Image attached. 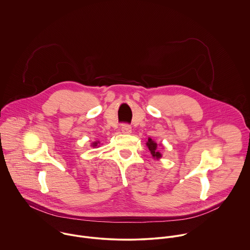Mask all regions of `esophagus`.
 <instances>
[{
  "mask_svg": "<svg viewBox=\"0 0 250 250\" xmlns=\"http://www.w3.org/2000/svg\"><path fill=\"white\" fill-rule=\"evenodd\" d=\"M122 132L125 133V134H129L131 133V126L127 124H124L122 125Z\"/></svg>",
  "mask_w": 250,
  "mask_h": 250,
  "instance_id": "obj_1",
  "label": "esophagus"
}]
</instances>
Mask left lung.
I'll return each mask as SVG.
<instances>
[{"label":"left lung","instance_id":"8db88e82","mask_svg":"<svg viewBox=\"0 0 250 250\" xmlns=\"http://www.w3.org/2000/svg\"><path fill=\"white\" fill-rule=\"evenodd\" d=\"M147 146H148L149 150H150V152H151L152 156H155L156 158H159V157L161 156V153H160L158 150H156V147H157L156 143H154L151 139H149V140H148Z\"/></svg>","mask_w":250,"mask_h":250}]
</instances>
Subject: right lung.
<instances>
[{
    "mask_svg": "<svg viewBox=\"0 0 250 250\" xmlns=\"http://www.w3.org/2000/svg\"><path fill=\"white\" fill-rule=\"evenodd\" d=\"M98 144H99V142H95V143H93V147H97V146H98Z\"/></svg>",
    "mask_w": 250,
    "mask_h": 250,
    "instance_id": "right-lung-1",
    "label": "right lung"
}]
</instances>
